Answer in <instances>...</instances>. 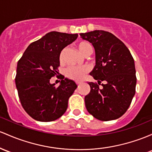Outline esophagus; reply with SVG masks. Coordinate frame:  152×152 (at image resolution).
Masks as SVG:
<instances>
[{"mask_svg": "<svg viewBox=\"0 0 152 152\" xmlns=\"http://www.w3.org/2000/svg\"><path fill=\"white\" fill-rule=\"evenodd\" d=\"M76 84H77V85H80V84H81V82H80V81H76Z\"/></svg>", "mask_w": 152, "mask_h": 152, "instance_id": "esophagus-1", "label": "esophagus"}]
</instances>
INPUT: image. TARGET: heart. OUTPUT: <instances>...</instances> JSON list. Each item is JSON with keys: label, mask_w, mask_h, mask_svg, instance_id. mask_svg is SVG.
Here are the masks:
<instances>
[{"label": "heart", "mask_w": 152, "mask_h": 152, "mask_svg": "<svg viewBox=\"0 0 152 152\" xmlns=\"http://www.w3.org/2000/svg\"><path fill=\"white\" fill-rule=\"evenodd\" d=\"M76 46H77V48L79 49L80 53H82L84 56H86L90 52L92 51V48H91V45L86 42H80ZM63 53H64V50H62L60 53L59 59L61 61H63ZM90 71H91V68L88 65L82 66H71L66 68L65 71V74L68 79L79 81H82Z\"/></svg>", "instance_id": "obj_1"}]
</instances>
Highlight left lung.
Masks as SVG:
<instances>
[{"label":"left lung","mask_w":152,"mask_h":152,"mask_svg":"<svg viewBox=\"0 0 152 152\" xmlns=\"http://www.w3.org/2000/svg\"><path fill=\"white\" fill-rule=\"evenodd\" d=\"M80 35L92 44L96 53V66L90 75L98 84L88 83L91 90L85 96L86 110L99 121L118 119L127 111L136 93L133 56L124 43L109 31L94 30ZM102 81L104 84L100 88Z\"/></svg>","instance_id":"8db88e82"}]
</instances>
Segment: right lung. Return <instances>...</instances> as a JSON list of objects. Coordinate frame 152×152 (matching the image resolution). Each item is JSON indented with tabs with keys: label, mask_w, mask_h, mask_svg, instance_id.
I'll return each instance as SVG.
<instances>
[{
	"label": "right lung",
	"mask_w": 152,
	"mask_h": 152,
	"mask_svg": "<svg viewBox=\"0 0 152 152\" xmlns=\"http://www.w3.org/2000/svg\"><path fill=\"white\" fill-rule=\"evenodd\" d=\"M77 37V34L51 31L31 43L18 61L16 89L21 105L33 119L51 122L67 110L68 99L77 85L63 77L56 87L50 80L59 71L61 50Z\"/></svg>",
	"instance_id": "obj_1"
}]
</instances>
